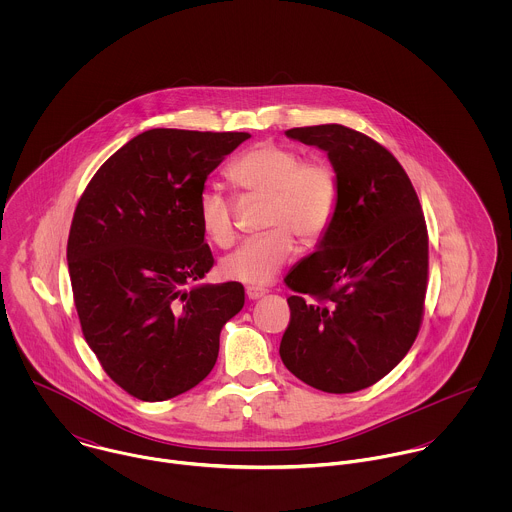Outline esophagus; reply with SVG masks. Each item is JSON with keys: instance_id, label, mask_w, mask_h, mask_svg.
Masks as SVG:
<instances>
[{"instance_id": "1", "label": "esophagus", "mask_w": 512, "mask_h": 512, "mask_svg": "<svg viewBox=\"0 0 512 512\" xmlns=\"http://www.w3.org/2000/svg\"><path fill=\"white\" fill-rule=\"evenodd\" d=\"M266 290H258V288H248L246 290V295H248V299H252V301H256V299H260V297H264L266 295Z\"/></svg>"}]
</instances>
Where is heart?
<instances>
[{
    "label": "heart",
    "mask_w": 512,
    "mask_h": 512,
    "mask_svg": "<svg viewBox=\"0 0 512 512\" xmlns=\"http://www.w3.org/2000/svg\"><path fill=\"white\" fill-rule=\"evenodd\" d=\"M228 179L250 197L268 201L264 236L246 240L228 254L220 272L226 280L262 288L292 260L295 239L317 244L331 228L341 203V179L335 165L323 157L301 159L292 146L262 142L242 151L226 169ZM199 222L207 238L226 248L236 238L234 203L219 187L199 195Z\"/></svg>",
    "instance_id": "heart-1"
}]
</instances>
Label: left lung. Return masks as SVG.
<instances>
[{
	"mask_svg": "<svg viewBox=\"0 0 512 512\" xmlns=\"http://www.w3.org/2000/svg\"><path fill=\"white\" fill-rule=\"evenodd\" d=\"M286 134L327 151L341 203L319 250L284 278L293 295L280 357L317 390L357 392L398 365L420 333L428 226L410 177L386 147L341 124Z\"/></svg>",
	"mask_w": 512,
	"mask_h": 512,
	"instance_id": "left-lung-1",
	"label": "left lung"
}]
</instances>
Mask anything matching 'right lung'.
Returning a JSON list of instances; mask_svg holds the SVG:
<instances>
[{
  "instance_id": "1",
  "label": "right lung",
  "mask_w": 512,
  "mask_h": 512,
  "mask_svg": "<svg viewBox=\"0 0 512 512\" xmlns=\"http://www.w3.org/2000/svg\"><path fill=\"white\" fill-rule=\"evenodd\" d=\"M250 134L155 128L94 173L67 244L82 335L130 396L159 402L197 386L217 363L222 325L244 286H185L215 258L199 222L205 181Z\"/></svg>"
}]
</instances>
